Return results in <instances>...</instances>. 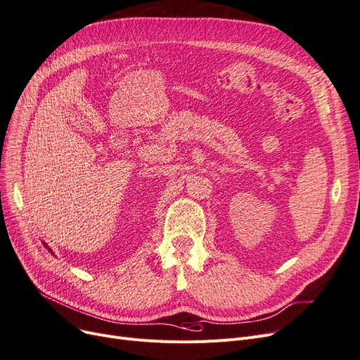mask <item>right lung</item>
Listing matches in <instances>:
<instances>
[{"instance_id": "obj_1", "label": "right lung", "mask_w": 360, "mask_h": 360, "mask_svg": "<svg viewBox=\"0 0 360 360\" xmlns=\"http://www.w3.org/2000/svg\"><path fill=\"white\" fill-rule=\"evenodd\" d=\"M44 247H47V245H46V243H44ZM47 248H49V247H47ZM49 251H50V252H51V250H50V248H49Z\"/></svg>"}]
</instances>
